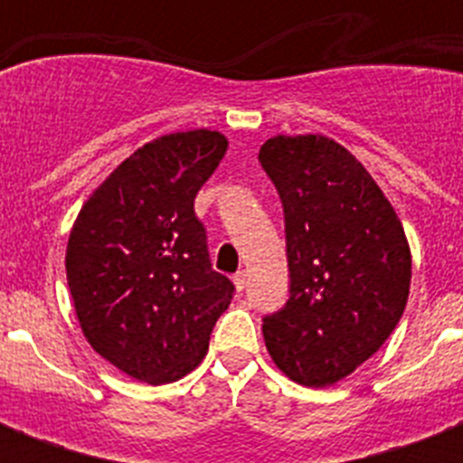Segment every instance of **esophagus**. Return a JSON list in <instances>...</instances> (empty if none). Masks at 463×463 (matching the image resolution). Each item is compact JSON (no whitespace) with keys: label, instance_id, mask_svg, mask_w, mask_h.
<instances>
[{"label":"esophagus","instance_id":"1","mask_svg":"<svg viewBox=\"0 0 463 463\" xmlns=\"http://www.w3.org/2000/svg\"><path fill=\"white\" fill-rule=\"evenodd\" d=\"M232 283H235V288H238V290L247 288V271H245V269H240L238 274L232 276Z\"/></svg>","mask_w":463,"mask_h":463}]
</instances>
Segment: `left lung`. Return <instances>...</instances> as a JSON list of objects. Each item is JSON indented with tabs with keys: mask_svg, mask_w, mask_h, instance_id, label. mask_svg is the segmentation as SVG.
Masks as SVG:
<instances>
[{
	"mask_svg": "<svg viewBox=\"0 0 463 463\" xmlns=\"http://www.w3.org/2000/svg\"><path fill=\"white\" fill-rule=\"evenodd\" d=\"M260 163L279 189L290 296L264 317L279 370L305 387L344 380L389 338L409 300L411 250L363 163L322 134L274 137Z\"/></svg>",
	"mask_w": 463,
	"mask_h": 463,
	"instance_id": "obj_1",
	"label": "left lung"
}]
</instances>
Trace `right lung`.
I'll use <instances>...</instances> for the list:
<instances>
[{"label":"right lung","mask_w":463,"mask_h":463,"mask_svg":"<svg viewBox=\"0 0 463 463\" xmlns=\"http://www.w3.org/2000/svg\"><path fill=\"white\" fill-rule=\"evenodd\" d=\"M225 148L209 129L151 141L115 167L71 228L67 281L83 336L134 380L165 384L192 373L232 300L194 213Z\"/></svg>","instance_id":"1"}]
</instances>
